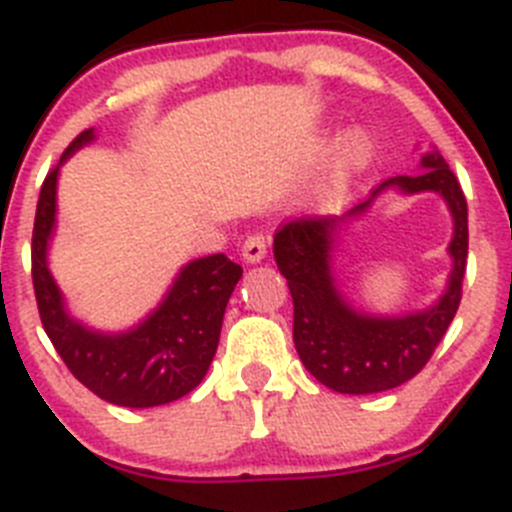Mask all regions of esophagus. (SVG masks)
I'll list each match as a JSON object with an SVG mask.
<instances>
[{
  "label": "esophagus",
  "instance_id": "esophagus-1",
  "mask_svg": "<svg viewBox=\"0 0 512 512\" xmlns=\"http://www.w3.org/2000/svg\"><path fill=\"white\" fill-rule=\"evenodd\" d=\"M241 251H243V259H246L248 264H259V261L266 256V238L261 233L248 235L246 241H243Z\"/></svg>",
  "mask_w": 512,
  "mask_h": 512
}]
</instances>
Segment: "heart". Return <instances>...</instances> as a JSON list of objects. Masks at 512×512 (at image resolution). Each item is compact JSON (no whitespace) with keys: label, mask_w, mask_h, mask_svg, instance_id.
Here are the masks:
<instances>
[{"label":"heart","mask_w":512,"mask_h":512,"mask_svg":"<svg viewBox=\"0 0 512 512\" xmlns=\"http://www.w3.org/2000/svg\"><path fill=\"white\" fill-rule=\"evenodd\" d=\"M366 158V140L361 135H351L346 140V153H343V164L356 166Z\"/></svg>","instance_id":"1"}]
</instances>
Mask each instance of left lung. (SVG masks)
I'll return each instance as SVG.
<instances>
[{"instance_id":"obj_1","label":"left lung","mask_w":512,"mask_h":512,"mask_svg":"<svg viewBox=\"0 0 512 512\" xmlns=\"http://www.w3.org/2000/svg\"><path fill=\"white\" fill-rule=\"evenodd\" d=\"M420 166L418 176H392L382 182L369 200L343 217H297L274 235V259L295 302L292 336L297 354L312 377L343 395H372L413 379L428 364L459 310L469 251L467 197L438 151L425 153ZM387 186L409 193L438 191L447 200L455 215L450 247L455 269L450 287L433 308L397 319H374L340 300L329 271V251L337 225L363 214Z\"/></svg>"}]
</instances>
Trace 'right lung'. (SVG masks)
<instances>
[{
    "mask_svg": "<svg viewBox=\"0 0 512 512\" xmlns=\"http://www.w3.org/2000/svg\"><path fill=\"white\" fill-rule=\"evenodd\" d=\"M92 138V128L76 135L63 151L61 164ZM58 166L48 171L40 187L33 228V287L45 333L69 372L102 400L120 408H156L179 400L210 369L225 307L243 269L225 253L194 259L176 277L166 300L138 328L115 336L84 328L66 312L48 271Z\"/></svg>",
    "mask_w": 512,
    "mask_h": 512,
    "instance_id": "add662e5",
    "label": "right lung"
}]
</instances>
